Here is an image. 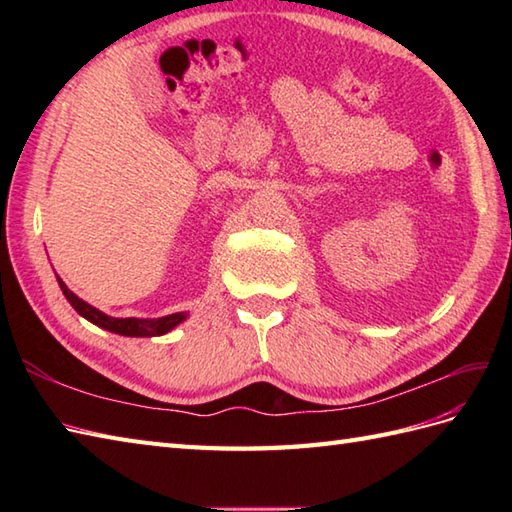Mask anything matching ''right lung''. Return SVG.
<instances>
[{"mask_svg":"<svg viewBox=\"0 0 512 512\" xmlns=\"http://www.w3.org/2000/svg\"><path fill=\"white\" fill-rule=\"evenodd\" d=\"M59 286L63 290L65 299L72 303V308L79 312L81 317L96 323V325H99V328H105V330L116 332V334H125V336H158V334H165V332L173 330L180 321L187 319V314H184V312L169 314V317H162V319H114V317H107V314H103L101 310L92 308L90 303H85L83 299L76 297L74 292L68 290V286H65L61 279H59Z\"/></svg>","mask_w":512,"mask_h":512,"instance_id":"right-lung-1","label":"right lung"}]
</instances>
